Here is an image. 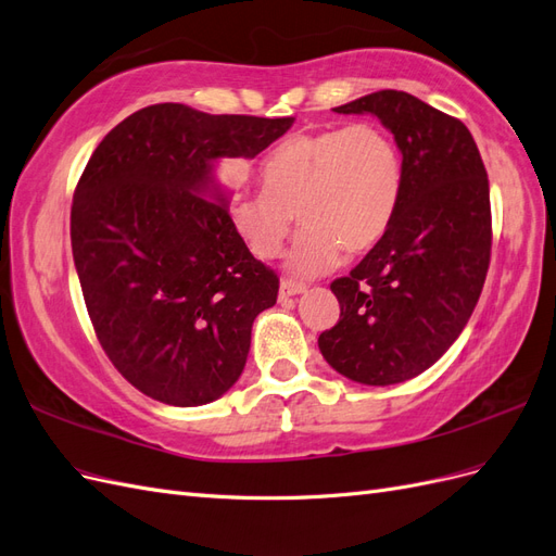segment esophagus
Returning a JSON list of instances; mask_svg holds the SVG:
<instances>
[{"label":"esophagus","mask_w":556,"mask_h":556,"mask_svg":"<svg viewBox=\"0 0 556 556\" xmlns=\"http://www.w3.org/2000/svg\"><path fill=\"white\" fill-rule=\"evenodd\" d=\"M301 292H306V285H304V282L282 280V282H280V292H278V296H280V301H285V299L296 296V294H301Z\"/></svg>","instance_id":"esophagus-1"}]
</instances>
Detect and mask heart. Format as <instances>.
Segmentation results:
<instances>
[{"label": "heart", "mask_w": 556, "mask_h": 556, "mask_svg": "<svg viewBox=\"0 0 556 556\" xmlns=\"http://www.w3.org/2000/svg\"><path fill=\"white\" fill-rule=\"evenodd\" d=\"M403 192V160L394 139L374 123L301 131L262 162V190L229 194L231 231L257 260H274L290 227L304 225L288 268L315 276L362 255L390 231Z\"/></svg>", "instance_id": "heart-1"}]
</instances>
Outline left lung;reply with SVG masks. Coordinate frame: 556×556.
<instances>
[{
  "label": "left lung",
  "mask_w": 556,
  "mask_h": 556,
  "mask_svg": "<svg viewBox=\"0 0 556 556\" xmlns=\"http://www.w3.org/2000/svg\"><path fill=\"white\" fill-rule=\"evenodd\" d=\"M333 111L371 113L394 134L403 192L384 239L331 282L341 317L317 345L350 380L396 384L439 362L478 304L492 255L490 180L466 125L408 92Z\"/></svg>",
  "instance_id": "left-lung-1"
}]
</instances>
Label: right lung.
Returning <instances> with one entry per match:
<instances>
[{
    "label": "right lung",
    "instance_id": "add662e5",
    "mask_svg": "<svg viewBox=\"0 0 556 556\" xmlns=\"http://www.w3.org/2000/svg\"><path fill=\"white\" fill-rule=\"evenodd\" d=\"M292 123L155 104L94 148L72 204L74 264L106 357L146 396L204 406L243 374L278 276L231 231L215 166Z\"/></svg>",
    "mask_w": 556,
    "mask_h": 556
}]
</instances>
